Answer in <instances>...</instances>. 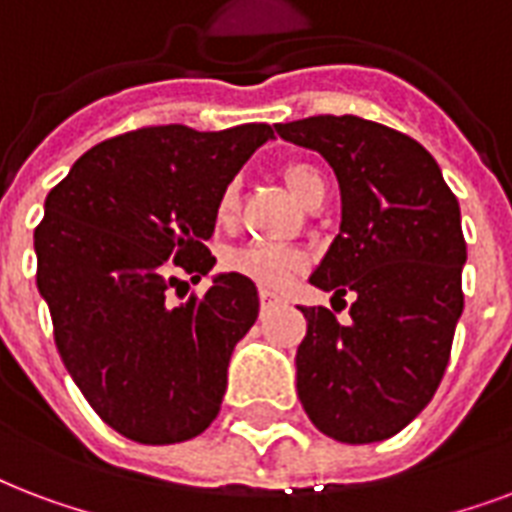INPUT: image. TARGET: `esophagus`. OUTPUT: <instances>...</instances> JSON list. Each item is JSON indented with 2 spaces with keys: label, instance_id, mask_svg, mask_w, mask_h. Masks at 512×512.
<instances>
[{
  "label": "esophagus",
  "instance_id": "esophagus-1",
  "mask_svg": "<svg viewBox=\"0 0 512 512\" xmlns=\"http://www.w3.org/2000/svg\"><path fill=\"white\" fill-rule=\"evenodd\" d=\"M279 295H276V292H271V290H260V306L263 308H268V306H273V303H279Z\"/></svg>",
  "mask_w": 512,
  "mask_h": 512
}]
</instances>
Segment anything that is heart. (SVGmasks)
Listing matches in <instances>:
<instances>
[{
  "label": "heart",
  "mask_w": 512,
  "mask_h": 512,
  "mask_svg": "<svg viewBox=\"0 0 512 512\" xmlns=\"http://www.w3.org/2000/svg\"><path fill=\"white\" fill-rule=\"evenodd\" d=\"M282 177L300 204L308 206L319 201V198H325V177L311 163H287L282 169ZM233 209H236V185H228L220 195L217 217L228 220ZM225 268L239 273V276H247V279L263 284V287H282V284L290 282L292 273L300 271V257L290 252V249L268 247V244H249V247L230 249L228 255H225Z\"/></svg>",
  "instance_id": "1"
}]
</instances>
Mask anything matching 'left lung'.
<instances>
[{
  "instance_id": "8db88e82",
  "label": "left lung",
  "mask_w": 512,
  "mask_h": 512,
  "mask_svg": "<svg viewBox=\"0 0 512 512\" xmlns=\"http://www.w3.org/2000/svg\"><path fill=\"white\" fill-rule=\"evenodd\" d=\"M276 134L317 150L341 185V233L308 282L354 295L349 325L303 308L298 397L319 432L376 443L432 400L462 317L459 201L416 139L354 115L279 123Z\"/></svg>"
}]
</instances>
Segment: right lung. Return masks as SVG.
I'll list each match as a JSON object with an SVG mask.
<instances>
[{
    "instance_id": "right-lung-1",
    "label": "right lung",
    "mask_w": 512,
    "mask_h": 512,
    "mask_svg": "<svg viewBox=\"0 0 512 512\" xmlns=\"http://www.w3.org/2000/svg\"><path fill=\"white\" fill-rule=\"evenodd\" d=\"M273 139L268 123L225 131L147 126L96 144L45 198L37 287L69 376L109 427L144 446L201 435L220 413L233 346L255 325L252 279L214 276L171 303L179 273L214 268L217 204Z\"/></svg>"
}]
</instances>
